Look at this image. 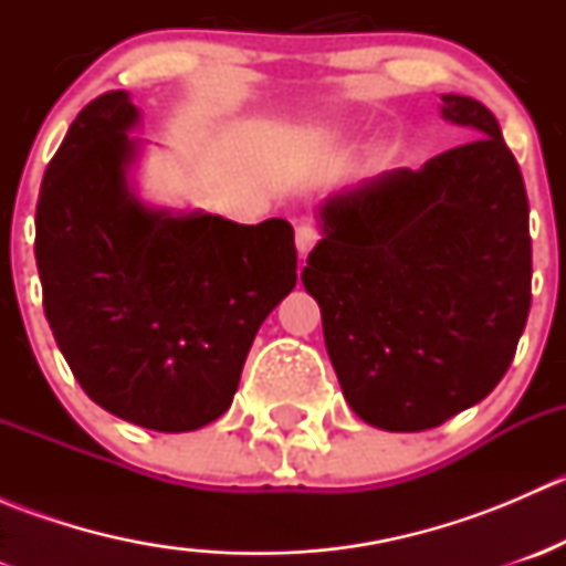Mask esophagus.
<instances>
[{"mask_svg": "<svg viewBox=\"0 0 566 566\" xmlns=\"http://www.w3.org/2000/svg\"><path fill=\"white\" fill-rule=\"evenodd\" d=\"M317 241H319V232L312 224H298V227H295V247H298V254L301 256L310 254V251L315 249Z\"/></svg>", "mask_w": 566, "mask_h": 566, "instance_id": "1", "label": "esophagus"}]
</instances>
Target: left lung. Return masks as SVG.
<instances>
[{
    "label": "left lung",
    "instance_id": "obj_1",
    "mask_svg": "<svg viewBox=\"0 0 566 566\" xmlns=\"http://www.w3.org/2000/svg\"><path fill=\"white\" fill-rule=\"evenodd\" d=\"M441 112L471 139L331 197L301 273L347 405L389 432L430 430L482 402L531 306L521 167L488 106L443 95Z\"/></svg>",
    "mask_w": 566,
    "mask_h": 566
}]
</instances>
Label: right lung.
Here are the masks:
<instances>
[{"label":"right lung","mask_w":566,"mask_h":566,"mask_svg":"<svg viewBox=\"0 0 566 566\" xmlns=\"http://www.w3.org/2000/svg\"><path fill=\"white\" fill-rule=\"evenodd\" d=\"M139 112L112 90L73 119L43 175L35 260L54 339L93 402L191 432L232 405L262 319L298 282L293 227L142 205Z\"/></svg>","instance_id":"right-lung-1"}]
</instances>
